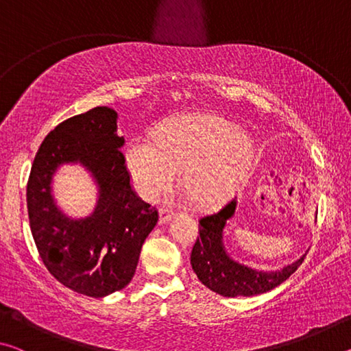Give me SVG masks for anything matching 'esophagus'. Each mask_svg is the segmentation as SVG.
<instances>
[{
	"instance_id": "obj_1",
	"label": "esophagus",
	"mask_w": 351,
	"mask_h": 351,
	"mask_svg": "<svg viewBox=\"0 0 351 351\" xmlns=\"http://www.w3.org/2000/svg\"><path fill=\"white\" fill-rule=\"evenodd\" d=\"M171 217H173V213H171L170 210H167V209L159 210V223H161V224L169 223L170 219H171Z\"/></svg>"
}]
</instances>
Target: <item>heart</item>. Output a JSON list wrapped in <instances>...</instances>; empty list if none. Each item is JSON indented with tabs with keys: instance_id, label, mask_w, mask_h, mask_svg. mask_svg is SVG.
Segmentation results:
<instances>
[{
	"instance_id": "1",
	"label": "heart",
	"mask_w": 351,
	"mask_h": 351,
	"mask_svg": "<svg viewBox=\"0 0 351 351\" xmlns=\"http://www.w3.org/2000/svg\"><path fill=\"white\" fill-rule=\"evenodd\" d=\"M255 158L254 141L245 130L212 112L169 119L156 138L136 136L123 152L133 186L153 201L176 182L199 209L223 204L239 192Z\"/></svg>"
}]
</instances>
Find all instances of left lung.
Wrapping results in <instances>:
<instances>
[{"instance_id": "left-lung-1", "label": "left lung", "mask_w": 351, "mask_h": 351, "mask_svg": "<svg viewBox=\"0 0 351 351\" xmlns=\"http://www.w3.org/2000/svg\"><path fill=\"white\" fill-rule=\"evenodd\" d=\"M235 209L237 199L199 219V237L190 254L192 269L204 287L219 295L249 297L268 293L295 272L306 254L276 271H258L235 261L223 243L226 223L234 217Z\"/></svg>"}]
</instances>
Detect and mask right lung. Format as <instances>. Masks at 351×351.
I'll return each instance as SVG.
<instances>
[{"mask_svg":"<svg viewBox=\"0 0 351 351\" xmlns=\"http://www.w3.org/2000/svg\"><path fill=\"white\" fill-rule=\"evenodd\" d=\"M108 106L69 117L41 142L27 181L29 223L47 271L79 294L105 297L132 282L142 245L158 212L136 197ZM63 163H80L99 189L88 217L71 219L56 206L51 180Z\"/></svg>","mask_w":351,"mask_h":351,"instance_id":"right-lung-1","label":"right lung"}]
</instances>
